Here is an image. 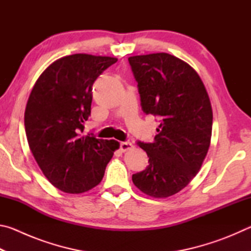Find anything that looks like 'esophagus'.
<instances>
[{
    "label": "esophagus",
    "instance_id": "34e87169",
    "mask_svg": "<svg viewBox=\"0 0 251 251\" xmlns=\"http://www.w3.org/2000/svg\"><path fill=\"white\" fill-rule=\"evenodd\" d=\"M120 147H121L122 151H126L130 150V148H133V144H131L130 142H121Z\"/></svg>",
    "mask_w": 251,
    "mask_h": 251
}]
</instances>
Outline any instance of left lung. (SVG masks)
I'll list each match as a JSON object with an SVG mask.
<instances>
[{
	"label": "left lung",
	"instance_id": "obj_1",
	"mask_svg": "<svg viewBox=\"0 0 251 251\" xmlns=\"http://www.w3.org/2000/svg\"><path fill=\"white\" fill-rule=\"evenodd\" d=\"M143 112L158 118L154 143L137 142L150 165L131 177L148 196L166 198L197 175L210 145L209 96L192 66L167 53L128 57Z\"/></svg>",
	"mask_w": 251,
	"mask_h": 251
}]
</instances>
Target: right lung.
<instances>
[{
  "mask_svg": "<svg viewBox=\"0 0 251 251\" xmlns=\"http://www.w3.org/2000/svg\"><path fill=\"white\" fill-rule=\"evenodd\" d=\"M117 58L74 54L55 61L36 80L24 114L29 150L50 184L70 194L92 189L120 144L82 136L97 77Z\"/></svg>",
  "mask_w": 251,
  "mask_h": 251,
  "instance_id": "obj_1",
  "label": "right lung"
}]
</instances>
